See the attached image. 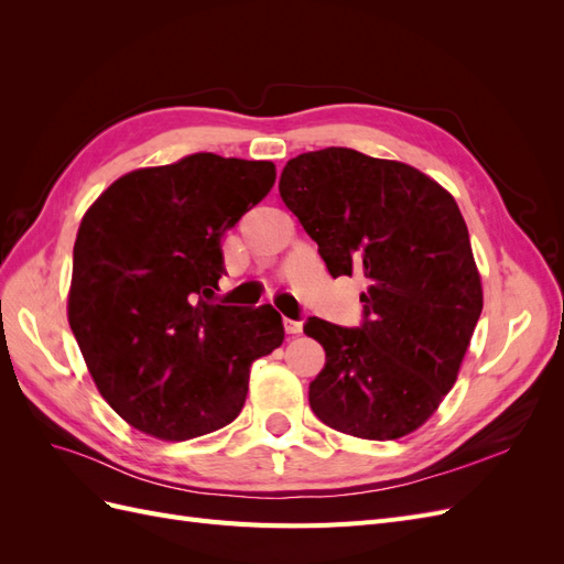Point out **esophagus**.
Returning <instances> with one entry per match:
<instances>
[{
	"instance_id": "1",
	"label": "esophagus",
	"mask_w": 564,
	"mask_h": 564,
	"mask_svg": "<svg viewBox=\"0 0 564 564\" xmlns=\"http://www.w3.org/2000/svg\"><path fill=\"white\" fill-rule=\"evenodd\" d=\"M301 329H303V324H301V322H296V319H289V317H284V332H286V334H292V336H296V334H301Z\"/></svg>"
}]
</instances>
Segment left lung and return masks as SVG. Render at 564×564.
<instances>
[{
    "instance_id": "1",
    "label": "left lung",
    "mask_w": 564,
    "mask_h": 564,
    "mask_svg": "<svg viewBox=\"0 0 564 564\" xmlns=\"http://www.w3.org/2000/svg\"><path fill=\"white\" fill-rule=\"evenodd\" d=\"M280 197L332 278H367L362 327L319 317L303 327L327 352L308 392L315 416L362 440L414 433L456 383L482 313L456 199L414 166L350 148L289 160Z\"/></svg>"
}]
</instances>
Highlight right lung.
Listing matches in <instances>:
<instances>
[{"instance_id": "obj_1", "label": "right lung", "mask_w": 564, "mask_h": 564, "mask_svg": "<svg viewBox=\"0 0 564 564\" xmlns=\"http://www.w3.org/2000/svg\"><path fill=\"white\" fill-rule=\"evenodd\" d=\"M275 176L272 162L197 152L124 174L84 214L67 322L131 429L174 442L224 429L242 412L251 362L282 346L272 305L212 303L220 237Z\"/></svg>"}]
</instances>
